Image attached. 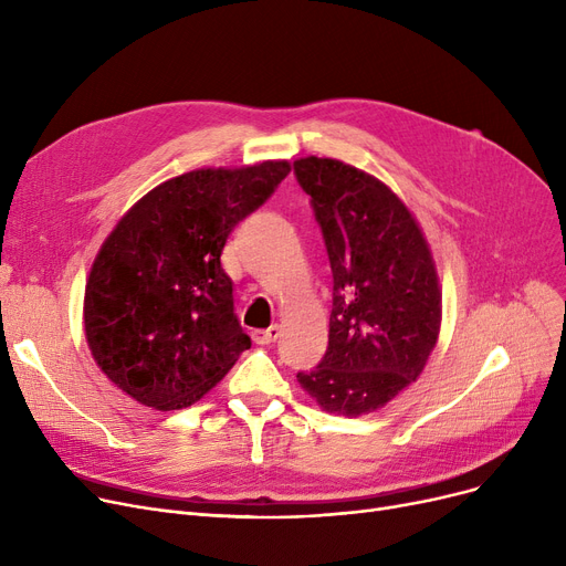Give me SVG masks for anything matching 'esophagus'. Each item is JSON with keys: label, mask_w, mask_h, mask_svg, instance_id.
<instances>
[{"label": "esophagus", "mask_w": 566, "mask_h": 566, "mask_svg": "<svg viewBox=\"0 0 566 566\" xmlns=\"http://www.w3.org/2000/svg\"><path fill=\"white\" fill-rule=\"evenodd\" d=\"M280 333H282V325H280V323H273L271 328L254 331V333H252V339H254V344L265 346V344H273V342L280 337Z\"/></svg>", "instance_id": "obj_1"}]
</instances>
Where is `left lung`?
I'll use <instances>...</instances> for the list:
<instances>
[{"instance_id":"1","label":"left lung","mask_w":566,"mask_h":566,"mask_svg":"<svg viewBox=\"0 0 566 566\" xmlns=\"http://www.w3.org/2000/svg\"><path fill=\"white\" fill-rule=\"evenodd\" d=\"M293 171L333 268L328 350L298 382L325 412L360 418L427 367L442 318L436 263L418 220L376 176L316 156Z\"/></svg>"}]
</instances>
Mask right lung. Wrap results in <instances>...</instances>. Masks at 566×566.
Returning <instances> with one entry per match:
<instances>
[{
    "label": "right lung",
    "mask_w": 566,
    "mask_h": 566,
    "mask_svg": "<svg viewBox=\"0 0 566 566\" xmlns=\"http://www.w3.org/2000/svg\"><path fill=\"white\" fill-rule=\"evenodd\" d=\"M289 171V160L192 169L116 222L86 280L84 335L118 390L156 410L186 408L250 348L220 254Z\"/></svg>",
    "instance_id": "1"
}]
</instances>
